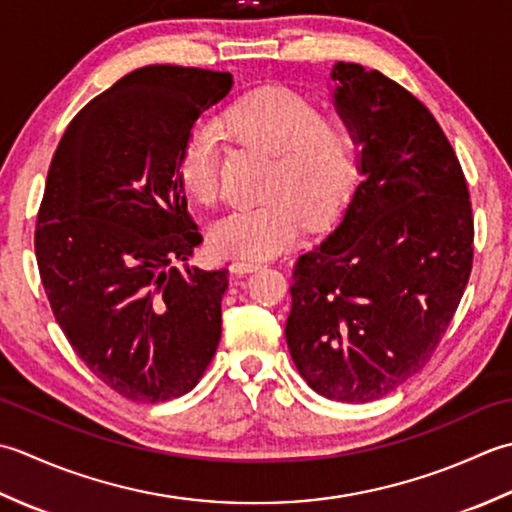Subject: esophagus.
Instances as JSON below:
<instances>
[{
  "mask_svg": "<svg viewBox=\"0 0 512 512\" xmlns=\"http://www.w3.org/2000/svg\"><path fill=\"white\" fill-rule=\"evenodd\" d=\"M263 267H265L263 260H234L229 269H232V274L243 276V274H252V271H258Z\"/></svg>",
  "mask_w": 512,
  "mask_h": 512,
  "instance_id": "34e87169",
  "label": "esophagus"
}]
</instances>
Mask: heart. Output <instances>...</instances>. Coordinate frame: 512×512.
Masks as SVG:
<instances>
[{"label": "heart", "mask_w": 512, "mask_h": 512, "mask_svg": "<svg viewBox=\"0 0 512 512\" xmlns=\"http://www.w3.org/2000/svg\"><path fill=\"white\" fill-rule=\"evenodd\" d=\"M218 130L247 150L269 154L265 203L212 223L207 243L221 258H269L298 241L305 227H325L356 181V137L340 114L289 88H260L229 106ZM176 179L198 205L221 196V150L210 130H194L176 161Z\"/></svg>", "instance_id": "1"}]
</instances>
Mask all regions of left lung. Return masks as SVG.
I'll return each instance as SVG.
<instances>
[{
	"mask_svg": "<svg viewBox=\"0 0 512 512\" xmlns=\"http://www.w3.org/2000/svg\"><path fill=\"white\" fill-rule=\"evenodd\" d=\"M333 99L362 181L336 229L302 254L285 338L302 378L371 402L431 360L473 267L462 165L429 108L378 70L338 61Z\"/></svg>",
	"mask_w": 512,
	"mask_h": 512,
	"instance_id": "left-lung-1",
	"label": "left lung"
}]
</instances>
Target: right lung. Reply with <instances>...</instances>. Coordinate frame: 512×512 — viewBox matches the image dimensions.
I'll return each mask as SVG.
<instances>
[{
  "label": "right lung",
  "mask_w": 512,
  "mask_h": 512,
  "mask_svg": "<svg viewBox=\"0 0 512 512\" xmlns=\"http://www.w3.org/2000/svg\"><path fill=\"white\" fill-rule=\"evenodd\" d=\"M229 72L145 66L83 108L52 156L35 229L50 309L83 364L132 402L190 393L221 340L227 269H179L203 243L176 179Z\"/></svg>",
  "instance_id": "right-lung-1"
}]
</instances>
